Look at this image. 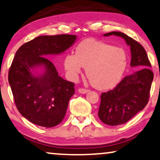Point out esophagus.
<instances>
[{"instance_id":"esophagus-1","label":"esophagus","mask_w":160,"mask_h":160,"mask_svg":"<svg viewBox=\"0 0 160 160\" xmlns=\"http://www.w3.org/2000/svg\"><path fill=\"white\" fill-rule=\"evenodd\" d=\"M88 91V89H85V88H79V89H78V92H79L80 93H86Z\"/></svg>"}]
</instances>
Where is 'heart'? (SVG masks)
Returning <instances> with one entry per match:
<instances>
[{
	"label": "heart",
	"mask_w": 160,
	"mask_h": 160,
	"mask_svg": "<svg viewBox=\"0 0 160 160\" xmlns=\"http://www.w3.org/2000/svg\"><path fill=\"white\" fill-rule=\"evenodd\" d=\"M128 64L123 48L95 39H85L76 48V53H69L64 59V68L72 80H76L85 68L92 85L98 90H109L119 84Z\"/></svg>",
	"instance_id": "heart-1"
}]
</instances>
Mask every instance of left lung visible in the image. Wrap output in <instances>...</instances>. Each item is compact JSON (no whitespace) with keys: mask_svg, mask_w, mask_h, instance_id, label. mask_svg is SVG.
<instances>
[{"mask_svg":"<svg viewBox=\"0 0 160 160\" xmlns=\"http://www.w3.org/2000/svg\"><path fill=\"white\" fill-rule=\"evenodd\" d=\"M112 35L122 38L130 46V66L138 69L123 78L113 90L101 95L98 118L105 124L114 126L127 122L147 106L154 73L147 53L139 42L120 32L103 35Z\"/></svg>","mask_w":160,"mask_h":160,"instance_id":"left-lung-1","label":"left lung"}]
</instances>
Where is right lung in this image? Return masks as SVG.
Wrapping results in <instances>:
<instances>
[{
	"label": "right lung",
	"instance_id": "obj_1",
	"mask_svg": "<svg viewBox=\"0 0 160 160\" xmlns=\"http://www.w3.org/2000/svg\"><path fill=\"white\" fill-rule=\"evenodd\" d=\"M77 39L73 35H42L18 49L8 72V82L20 114L33 124L52 128L62 122L75 84L63 79L46 55L60 54ZM44 70L37 76L35 68Z\"/></svg>",
	"mask_w": 160,
	"mask_h": 160
}]
</instances>
